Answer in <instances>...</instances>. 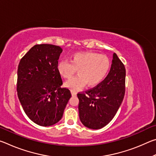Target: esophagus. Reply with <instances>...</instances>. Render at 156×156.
Listing matches in <instances>:
<instances>
[{"label": "esophagus", "instance_id": "34e87169", "mask_svg": "<svg viewBox=\"0 0 156 156\" xmlns=\"http://www.w3.org/2000/svg\"><path fill=\"white\" fill-rule=\"evenodd\" d=\"M76 94H77V92L75 91L72 90V96H76Z\"/></svg>", "mask_w": 156, "mask_h": 156}]
</instances>
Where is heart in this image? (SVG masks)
I'll return each instance as SVG.
<instances>
[{
	"instance_id": "b5f03b06",
	"label": "heart",
	"mask_w": 156,
	"mask_h": 156,
	"mask_svg": "<svg viewBox=\"0 0 156 156\" xmlns=\"http://www.w3.org/2000/svg\"><path fill=\"white\" fill-rule=\"evenodd\" d=\"M111 67L109 58L105 54L94 51L75 53L70 57V62L61 60L57 65L58 72L62 78H72L77 72L78 75L67 81L66 87L76 91L87 84L95 87L106 78Z\"/></svg>"
}]
</instances>
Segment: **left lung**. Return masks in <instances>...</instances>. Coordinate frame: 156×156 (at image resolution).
<instances>
[{
	"label": "left lung",
	"mask_w": 156,
	"mask_h": 156,
	"mask_svg": "<svg viewBox=\"0 0 156 156\" xmlns=\"http://www.w3.org/2000/svg\"><path fill=\"white\" fill-rule=\"evenodd\" d=\"M125 65L114 53L107 77L94 88L77 94L79 117L84 126L99 129L113 119L125 96Z\"/></svg>",
	"instance_id": "left-lung-1"
}]
</instances>
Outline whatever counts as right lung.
I'll list each match as a JSON object with an SVG mask.
<instances>
[{"label":"right lung","mask_w":156,"mask_h":156,"mask_svg":"<svg viewBox=\"0 0 156 156\" xmlns=\"http://www.w3.org/2000/svg\"><path fill=\"white\" fill-rule=\"evenodd\" d=\"M62 51L54 44H36L18 65V99L26 115L40 126L58 122L72 96L69 89L60 87L62 80L57 65Z\"/></svg>","instance_id":"right-lung-1"}]
</instances>
